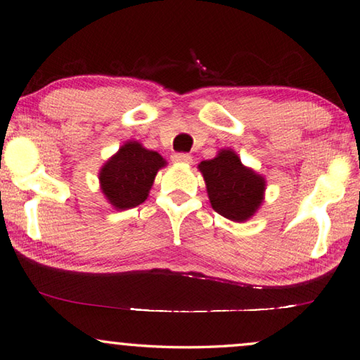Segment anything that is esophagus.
Masks as SVG:
<instances>
[{
    "mask_svg": "<svg viewBox=\"0 0 360 360\" xmlns=\"http://www.w3.org/2000/svg\"><path fill=\"white\" fill-rule=\"evenodd\" d=\"M172 161L179 162V164H191L193 158H191V155H188V153H174Z\"/></svg>",
    "mask_w": 360,
    "mask_h": 360,
    "instance_id": "34e87169",
    "label": "esophagus"
}]
</instances>
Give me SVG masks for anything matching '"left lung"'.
I'll return each instance as SVG.
<instances>
[{"label":"left lung","mask_w":360,"mask_h":360,"mask_svg":"<svg viewBox=\"0 0 360 360\" xmlns=\"http://www.w3.org/2000/svg\"><path fill=\"white\" fill-rule=\"evenodd\" d=\"M198 169L215 212L233 221H245L255 215L263 202L266 181L255 170L245 167L233 150H220Z\"/></svg>","instance_id":"1"}]
</instances>
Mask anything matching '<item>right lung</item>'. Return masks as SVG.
I'll return each instance as SVG.
<instances>
[{
    "mask_svg": "<svg viewBox=\"0 0 360 360\" xmlns=\"http://www.w3.org/2000/svg\"><path fill=\"white\" fill-rule=\"evenodd\" d=\"M164 166L166 161L158 151L126 141L100 169V188L115 209L137 207L148 198L158 170Z\"/></svg>",
    "mask_w": 360,
    "mask_h": 360,
    "instance_id": "add662e5",
    "label": "right lung"
}]
</instances>
